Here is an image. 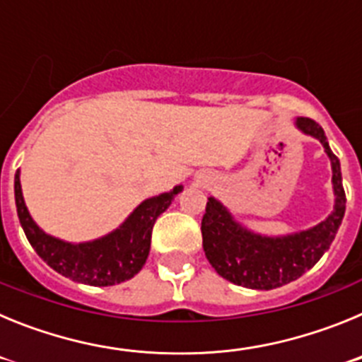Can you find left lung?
Segmentation results:
<instances>
[{"mask_svg":"<svg viewBox=\"0 0 362 362\" xmlns=\"http://www.w3.org/2000/svg\"><path fill=\"white\" fill-rule=\"evenodd\" d=\"M297 124L305 134L317 137L332 161L335 206L326 221L306 232L286 238H261L241 228L214 197H209L201 221L203 250L209 263L221 277L245 288L272 290L299 279L330 248L344 217L346 194L341 165L328 146L325 130L310 117H299Z\"/></svg>","mask_w":362,"mask_h":362,"instance_id":"1","label":"left lung"}]
</instances>
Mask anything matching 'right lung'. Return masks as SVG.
Wrapping results in <instances>:
<instances>
[{
    "label": "right lung",
    "instance_id": "obj_1",
    "mask_svg": "<svg viewBox=\"0 0 362 362\" xmlns=\"http://www.w3.org/2000/svg\"><path fill=\"white\" fill-rule=\"evenodd\" d=\"M177 192H181V187L143 201L132 216L107 238L83 245H70L47 235L32 221L21 194L19 172H16L14 177L16 209L32 248L57 274L90 286L119 284L141 270L148 257L153 223L170 206Z\"/></svg>",
    "mask_w": 362,
    "mask_h": 362
}]
</instances>
